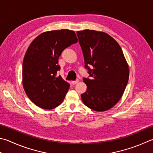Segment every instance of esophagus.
Returning <instances> with one entry per match:
<instances>
[{
  "label": "esophagus",
  "mask_w": 153,
  "mask_h": 153,
  "mask_svg": "<svg viewBox=\"0 0 153 153\" xmlns=\"http://www.w3.org/2000/svg\"><path fill=\"white\" fill-rule=\"evenodd\" d=\"M78 82H79V80H73V81H72V84H73V85H76Z\"/></svg>",
  "instance_id": "34e87169"
}]
</instances>
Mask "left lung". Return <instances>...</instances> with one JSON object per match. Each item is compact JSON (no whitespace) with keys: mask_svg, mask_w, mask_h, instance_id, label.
<instances>
[{"mask_svg":"<svg viewBox=\"0 0 153 153\" xmlns=\"http://www.w3.org/2000/svg\"><path fill=\"white\" fill-rule=\"evenodd\" d=\"M85 68L90 78H83L87 86L81 99L96 111H105L119 102L128 83V66L118 42L108 34L96 30L77 31Z\"/></svg>","mask_w":153,"mask_h":153,"instance_id":"8db88e82","label":"left lung"}]
</instances>
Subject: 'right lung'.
Here are the masks:
<instances>
[{
	"label": "right lung",
	"instance_id": "1",
	"mask_svg": "<svg viewBox=\"0 0 153 153\" xmlns=\"http://www.w3.org/2000/svg\"><path fill=\"white\" fill-rule=\"evenodd\" d=\"M78 42L73 30L62 29L40 34L31 42L22 64V85L36 106L53 109L60 105L70 87L61 76L59 58L66 48Z\"/></svg>",
	"mask_w": 153,
	"mask_h": 153
}]
</instances>
